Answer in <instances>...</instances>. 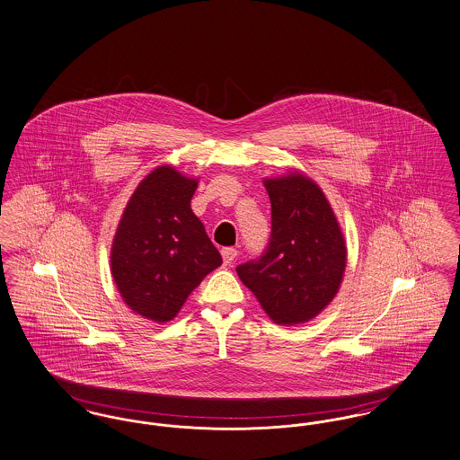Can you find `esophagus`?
Instances as JSON below:
<instances>
[{"label":"esophagus","instance_id":"esophagus-1","mask_svg":"<svg viewBox=\"0 0 460 460\" xmlns=\"http://www.w3.org/2000/svg\"><path fill=\"white\" fill-rule=\"evenodd\" d=\"M222 259H224V263L226 265H231V263L234 262V259L238 257V250L236 248H222Z\"/></svg>","mask_w":460,"mask_h":460}]
</instances>
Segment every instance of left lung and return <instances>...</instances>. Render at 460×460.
I'll use <instances>...</instances> for the list:
<instances>
[{
  "label": "left lung",
  "mask_w": 460,
  "mask_h": 460,
  "mask_svg": "<svg viewBox=\"0 0 460 460\" xmlns=\"http://www.w3.org/2000/svg\"><path fill=\"white\" fill-rule=\"evenodd\" d=\"M270 241L259 261L236 267L265 314L283 326L305 324L332 302L347 269V241L319 184L300 171L265 177Z\"/></svg>",
  "instance_id": "left-lung-1"
}]
</instances>
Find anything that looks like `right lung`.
Listing matches in <instances>:
<instances>
[{"instance_id": "add662e5", "label": "right lung", "mask_w": 460, "mask_h": 460, "mask_svg": "<svg viewBox=\"0 0 460 460\" xmlns=\"http://www.w3.org/2000/svg\"><path fill=\"white\" fill-rule=\"evenodd\" d=\"M198 177L160 165L134 190L110 250L124 304L158 324L172 321L203 278L222 263L191 210Z\"/></svg>"}]
</instances>
